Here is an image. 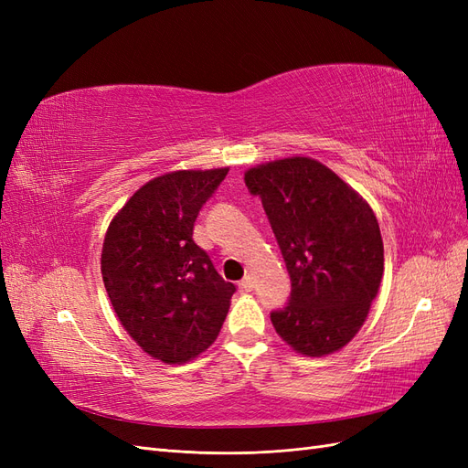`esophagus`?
<instances>
[{"label": "esophagus", "mask_w": 468, "mask_h": 468, "mask_svg": "<svg viewBox=\"0 0 468 468\" xmlns=\"http://www.w3.org/2000/svg\"><path fill=\"white\" fill-rule=\"evenodd\" d=\"M253 289V279L248 275V277H244L242 281H239V291L242 292H250Z\"/></svg>", "instance_id": "34e87169"}]
</instances>
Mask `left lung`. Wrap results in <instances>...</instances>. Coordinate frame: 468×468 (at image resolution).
I'll use <instances>...</instances> for the list:
<instances>
[{
    "label": "left lung",
    "instance_id": "8db88e82",
    "mask_svg": "<svg viewBox=\"0 0 468 468\" xmlns=\"http://www.w3.org/2000/svg\"><path fill=\"white\" fill-rule=\"evenodd\" d=\"M244 181L261 199L291 275L289 303L271 313L275 332L308 357L342 349L369 314L385 269L371 207L301 155L251 167Z\"/></svg>",
    "mask_w": 468,
    "mask_h": 468
}]
</instances>
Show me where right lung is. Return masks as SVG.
Listing matches in <instances>:
<instances>
[{
	"mask_svg": "<svg viewBox=\"0 0 468 468\" xmlns=\"http://www.w3.org/2000/svg\"><path fill=\"white\" fill-rule=\"evenodd\" d=\"M226 174L183 169L148 181L105 236L111 304L134 342L164 363H186L215 342L236 292L193 239L195 220Z\"/></svg>",
	"mask_w": 468,
	"mask_h": 468,
	"instance_id": "add662e5",
	"label": "right lung"
}]
</instances>
